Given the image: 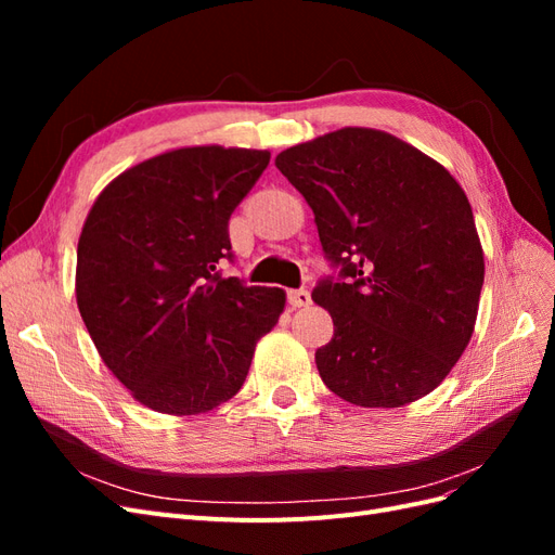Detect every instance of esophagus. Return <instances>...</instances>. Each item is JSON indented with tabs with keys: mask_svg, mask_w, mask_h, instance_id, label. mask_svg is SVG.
I'll list each match as a JSON object with an SVG mask.
<instances>
[{
	"mask_svg": "<svg viewBox=\"0 0 555 555\" xmlns=\"http://www.w3.org/2000/svg\"><path fill=\"white\" fill-rule=\"evenodd\" d=\"M289 304L294 308H306V306L312 304V296H310L308 289H292L289 292Z\"/></svg>",
	"mask_w": 555,
	"mask_h": 555,
	"instance_id": "esophagus-1",
	"label": "esophagus"
}]
</instances>
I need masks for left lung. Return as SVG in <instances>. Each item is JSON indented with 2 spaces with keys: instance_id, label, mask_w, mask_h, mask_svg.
<instances>
[{
  "instance_id": "1",
  "label": "left lung",
  "mask_w": 555,
  "mask_h": 555,
  "mask_svg": "<svg viewBox=\"0 0 555 555\" xmlns=\"http://www.w3.org/2000/svg\"><path fill=\"white\" fill-rule=\"evenodd\" d=\"M275 166L314 212L345 282H319L333 338L314 361L359 408H400L438 389L475 333L483 249L473 208L440 162L371 127L292 145Z\"/></svg>"
}]
</instances>
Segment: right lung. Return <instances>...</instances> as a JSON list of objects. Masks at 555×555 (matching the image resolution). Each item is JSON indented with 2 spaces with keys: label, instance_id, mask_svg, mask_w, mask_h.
Here are the masks:
<instances>
[{
  "label": "right lung",
  "instance_id": "add662e5",
  "mask_svg": "<svg viewBox=\"0 0 555 555\" xmlns=\"http://www.w3.org/2000/svg\"><path fill=\"white\" fill-rule=\"evenodd\" d=\"M268 162V150L176 147L113 178L86 217L76 304L108 371L150 410L231 400L284 312V289L217 273L229 217Z\"/></svg>",
  "mask_w": 555,
  "mask_h": 555
}]
</instances>
